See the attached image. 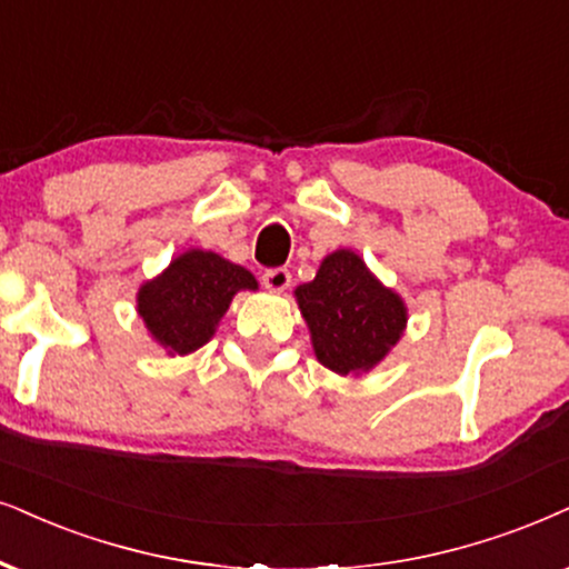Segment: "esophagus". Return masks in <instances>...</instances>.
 <instances>
[{"label": "esophagus", "instance_id": "obj_1", "mask_svg": "<svg viewBox=\"0 0 569 569\" xmlns=\"http://www.w3.org/2000/svg\"><path fill=\"white\" fill-rule=\"evenodd\" d=\"M262 283L268 291H286L291 283V272L286 268H270L262 272Z\"/></svg>", "mask_w": 569, "mask_h": 569}]
</instances>
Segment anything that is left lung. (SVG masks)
<instances>
[{"label":"left lung","instance_id":"1","mask_svg":"<svg viewBox=\"0 0 569 569\" xmlns=\"http://www.w3.org/2000/svg\"><path fill=\"white\" fill-rule=\"evenodd\" d=\"M297 301L312 333L315 357L338 376L376 368L407 328L405 301L351 249L328 254L315 280L299 286Z\"/></svg>","mask_w":569,"mask_h":569}]
</instances>
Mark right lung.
I'll use <instances>...</instances> for the list:
<instances>
[{
	"label": "right lung",
	"instance_id": "right-lung-1",
	"mask_svg": "<svg viewBox=\"0 0 569 569\" xmlns=\"http://www.w3.org/2000/svg\"><path fill=\"white\" fill-rule=\"evenodd\" d=\"M239 291H257L247 268L214 251L189 249L154 280L139 289V315L149 333L170 357L191 355L214 336Z\"/></svg>",
	"mask_w": 569,
	"mask_h": 569
}]
</instances>
